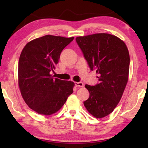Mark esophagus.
<instances>
[{
  "label": "esophagus",
  "instance_id": "1",
  "mask_svg": "<svg viewBox=\"0 0 148 148\" xmlns=\"http://www.w3.org/2000/svg\"><path fill=\"white\" fill-rule=\"evenodd\" d=\"M75 85L76 87H79V88H83L84 86V84L82 82H75Z\"/></svg>",
  "mask_w": 148,
  "mask_h": 148
}]
</instances>
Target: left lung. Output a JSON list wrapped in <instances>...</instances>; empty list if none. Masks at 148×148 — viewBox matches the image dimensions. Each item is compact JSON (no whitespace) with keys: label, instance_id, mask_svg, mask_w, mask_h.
I'll return each instance as SVG.
<instances>
[{"label":"left lung","instance_id":"obj_1","mask_svg":"<svg viewBox=\"0 0 148 148\" xmlns=\"http://www.w3.org/2000/svg\"><path fill=\"white\" fill-rule=\"evenodd\" d=\"M75 40L99 81L95 86H85L90 97L84 104L94 117L103 118L114 110L124 92L130 64L129 50L123 40L109 34L79 36Z\"/></svg>","mask_w":148,"mask_h":148}]
</instances>
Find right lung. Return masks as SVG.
Masks as SVG:
<instances>
[{
  "label": "right lung",
  "mask_w": 148,
  "mask_h": 148,
  "mask_svg": "<svg viewBox=\"0 0 148 148\" xmlns=\"http://www.w3.org/2000/svg\"><path fill=\"white\" fill-rule=\"evenodd\" d=\"M73 39L46 35L28 42L22 50L18 65L20 92L27 106L38 114L56 112L73 92V82L50 75L62 50Z\"/></svg>",
  "instance_id": "1"
}]
</instances>
